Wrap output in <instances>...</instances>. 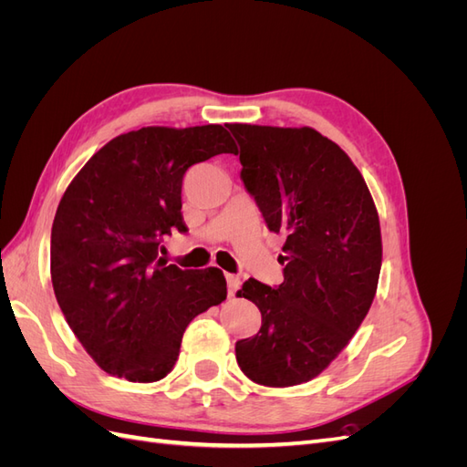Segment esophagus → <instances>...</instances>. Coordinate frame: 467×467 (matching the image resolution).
I'll return each instance as SVG.
<instances>
[{
  "label": "esophagus",
  "instance_id": "1",
  "mask_svg": "<svg viewBox=\"0 0 467 467\" xmlns=\"http://www.w3.org/2000/svg\"><path fill=\"white\" fill-rule=\"evenodd\" d=\"M225 280H228V292H230V296H234L239 290V286H242V278L235 276V275H225Z\"/></svg>",
  "mask_w": 467,
  "mask_h": 467
}]
</instances>
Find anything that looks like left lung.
Returning <instances> with one entry per match:
<instances>
[{"instance_id": "8db88e82", "label": "left lung", "mask_w": 467, "mask_h": 467, "mask_svg": "<svg viewBox=\"0 0 467 467\" xmlns=\"http://www.w3.org/2000/svg\"><path fill=\"white\" fill-rule=\"evenodd\" d=\"M242 181L266 228L285 234V282L249 278L257 335L235 343L244 374L268 388L309 381L337 358L372 306L381 268L378 210L355 163L314 129L228 124Z\"/></svg>"}]
</instances>
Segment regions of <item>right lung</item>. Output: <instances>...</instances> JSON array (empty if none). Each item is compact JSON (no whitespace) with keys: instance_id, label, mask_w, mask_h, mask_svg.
<instances>
[{"instance_id":"right-lung-1","label":"right lung","mask_w":467,"mask_h":467,"mask_svg":"<svg viewBox=\"0 0 467 467\" xmlns=\"http://www.w3.org/2000/svg\"><path fill=\"white\" fill-rule=\"evenodd\" d=\"M235 151L220 124L146 126L112 138L66 189L52 223V286L69 329L110 376L165 378L187 325L225 300L220 268L182 271L160 247L187 232V169Z\"/></svg>"}]
</instances>
